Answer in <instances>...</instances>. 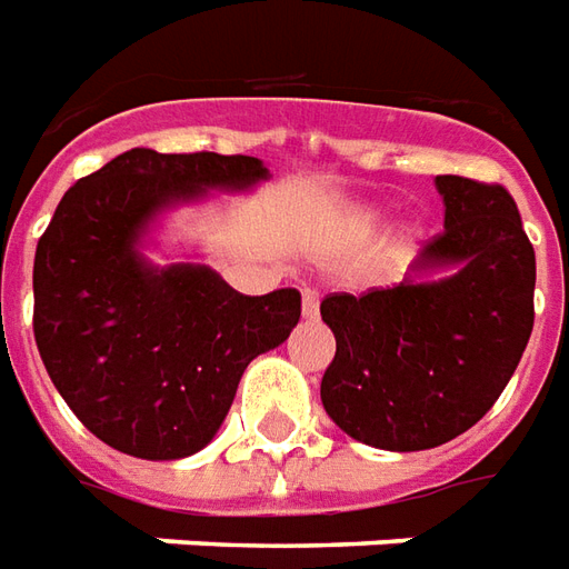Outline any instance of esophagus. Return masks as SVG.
<instances>
[{"mask_svg": "<svg viewBox=\"0 0 569 569\" xmlns=\"http://www.w3.org/2000/svg\"><path fill=\"white\" fill-rule=\"evenodd\" d=\"M318 316V291L306 288L303 291V318H316Z\"/></svg>", "mask_w": 569, "mask_h": 569, "instance_id": "1", "label": "esophagus"}]
</instances>
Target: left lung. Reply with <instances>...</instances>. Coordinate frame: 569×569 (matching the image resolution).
Here are the masks:
<instances>
[{
    "mask_svg": "<svg viewBox=\"0 0 569 569\" xmlns=\"http://www.w3.org/2000/svg\"><path fill=\"white\" fill-rule=\"evenodd\" d=\"M445 232L410 276L361 297L330 293L321 318L337 356L321 405L349 438L380 450H429L485 417L533 330L536 253L499 183L441 174ZM457 264L447 279H422Z\"/></svg>",
    "mask_w": 569,
    "mask_h": 569,
    "instance_id": "obj_1",
    "label": "left lung"
}]
</instances>
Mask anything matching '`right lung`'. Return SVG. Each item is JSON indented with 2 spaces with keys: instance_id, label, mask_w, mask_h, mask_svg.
I'll return each instance as SVG.
<instances>
[{
  "instance_id": "obj_1",
  "label": "right lung",
  "mask_w": 569,
  "mask_h": 569,
  "mask_svg": "<svg viewBox=\"0 0 569 569\" xmlns=\"http://www.w3.org/2000/svg\"><path fill=\"white\" fill-rule=\"evenodd\" d=\"M253 156L128 149L67 189L36 244L33 333L63 401L103 445L140 459L199 453L244 368L288 340L300 291H232L199 263L152 266L147 227L208 189H248Z\"/></svg>"
}]
</instances>
